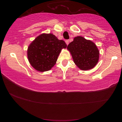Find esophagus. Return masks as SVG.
I'll return each instance as SVG.
<instances>
[{
    "instance_id": "1",
    "label": "esophagus",
    "mask_w": 122,
    "mask_h": 122,
    "mask_svg": "<svg viewBox=\"0 0 122 122\" xmlns=\"http://www.w3.org/2000/svg\"><path fill=\"white\" fill-rule=\"evenodd\" d=\"M69 40H66V45H68V44H69Z\"/></svg>"
}]
</instances>
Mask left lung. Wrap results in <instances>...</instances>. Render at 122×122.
<instances>
[{"instance_id": "8db88e82", "label": "left lung", "mask_w": 122, "mask_h": 122, "mask_svg": "<svg viewBox=\"0 0 122 122\" xmlns=\"http://www.w3.org/2000/svg\"><path fill=\"white\" fill-rule=\"evenodd\" d=\"M67 49L73 61L80 69L88 71L96 66L99 58V51L94 42L81 36H76Z\"/></svg>"}]
</instances>
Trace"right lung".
<instances>
[{"instance_id":"right-lung-1","label":"right lung","mask_w":122,"mask_h":122,"mask_svg":"<svg viewBox=\"0 0 122 122\" xmlns=\"http://www.w3.org/2000/svg\"><path fill=\"white\" fill-rule=\"evenodd\" d=\"M66 46L64 41L59 40L51 33H43L29 44L28 59L37 71H48L56 64L61 49H66Z\"/></svg>"}]
</instances>
